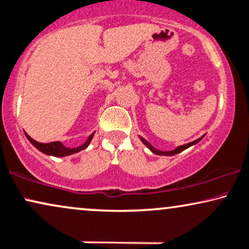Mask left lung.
I'll return each instance as SVG.
<instances>
[{
	"label": "left lung",
	"instance_id": "8db88e82",
	"mask_svg": "<svg viewBox=\"0 0 249 249\" xmlns=\"http://www.w3.org/2000/svg\"><path fill=\"white\" fill-rule=\"evenodd\" d=\"M202 138H203V137H201V138H199V139H197V140L192 141V142H190V143H186V144H182V146H179V147L176 148L175 150H170V152H162V150L156 149V148H154L149 142H147V140H144L143 138H140V139L142 140V142H143L144 144H146V146H147L148 148H149V149L152 150V152H153L154 154H157V155H168V156H171V155H176V154L182 152V150L187 149L188 147L193 146V144H195V143H197L201 139H202Z\"/></svg>",
	"mask_w": 249,
	"mask_h": 249
}]
</instances>
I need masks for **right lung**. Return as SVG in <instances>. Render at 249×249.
I'll return each mask as SVG.
<instances>
[{"label": "right lung", "mask_w": 249, "mask_h": 249, "mask_svg": "<svg viewBox=\"0 0 249 249\" xmlns=\"http://www.w3.org/2000/svg\"><path fill=\"white\" fill-rule=\"evenodd\" d=\"M25 134H26L27 139L31 141V143H32L34 147H36L37 149L40 150V152L45 153V154H47V155L59 156V157L72 155V154H75V153L80 152V150H84L85 148H87L88 144H89L90 140H92V138H93V135H94V134L90 135V137L88 138V140L83 144V146L77 147V148H68V147L63 146L62 142H59V141H55V142H49V143L37 142V141L32 139V138H31L27 133H25Z\"/></svg>", "instance_id": "1"}]
</instances>
